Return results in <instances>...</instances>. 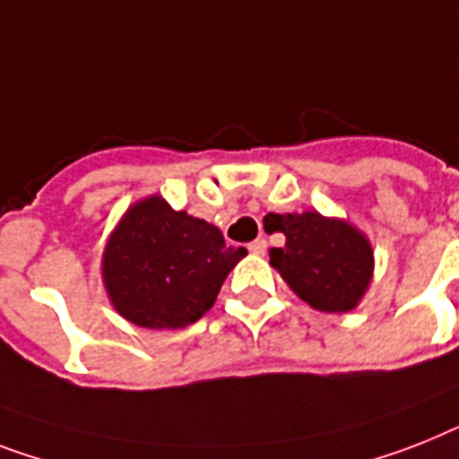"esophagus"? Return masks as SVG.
Returning a JSON list of instances; mask_svg holds the SVG:
<instances>
[{"mask_svg": "<svg viewBox=\"0 0 459 459\" xmlns=\"http://www.w3.org/2000/svg\"><path fill=\"white\" fill-rule=\"evenodd\" d=\"M266 240H264V238H256L255 242H249V252H252V255H264V252H266Z\"/></svg>", "mask_w": 459, "mask_h": 459, "instance_id": "1", "label": "esophagus"}]
</instances>
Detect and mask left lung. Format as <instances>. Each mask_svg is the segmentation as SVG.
I'll return each instance as SVG.
<instances>
[{"label": "left lung", "mask_w": 459, "mask_h": 459, "mask_svg": "<svg viewBox=\"0 0 459 459\" xmlns=\"http://www.w3.org/2000/svg\"><path fill=\"white\" fill-rule=\"evenodd\" d=\"M264 221L271 233L285 236V245L268 256L301 301L323 314H349L359 307L375 273V252L363 230L318 212L268 214Z\"/></svg>", "instance_id": "left-lung-1"}]
</instances>
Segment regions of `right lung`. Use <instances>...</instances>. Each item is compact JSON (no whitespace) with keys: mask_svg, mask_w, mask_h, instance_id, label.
Returning a JSON list of instances; mask_svg holds the SVG:
<instances>
[{"mask_svg":"<svg viewBox=\"0 0 459 459\" xmlns=\"http://www.w3.org/2000/svg\"><path fill=\"white\" fill-rule=\"evenodd\" d=\"M245 255V247L226 245L214 223L148 195L108 236L100 278L125 320L148 330H181L214 307L226 275Z\"/></svg>","mask_w":459,"mask_h":459,"instance_id":"obj_1","label":"right lung"}]
</instances>
